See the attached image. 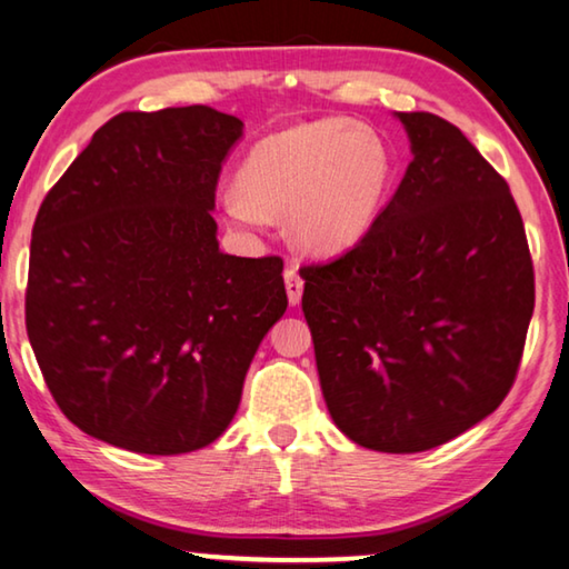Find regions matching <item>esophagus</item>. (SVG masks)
<instances>
[{
    "label": "esophagus",
    "mask_w": 569,
    "mask_h": 569,
    "mask_svg": "<svg viewBox=\"0 0 569 569\" xmlns=\"http://www.w3.org/2000/svg\"><path fill=\"white\" fill-rule=\"evenodd\" d=\"M283 278H286L288 301H291V306H296L298 301H301V296H303V276L298 273V266H296V263H291V266L286 268Z\"/></svg>",
    "instance_id": "obj_1"
}]
</instances>
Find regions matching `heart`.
<instances>
[{"mask_svg":"<svg viewBox=\"0 0 569 569\" xmlns=\"http://www.w3.org/2000/svg\"><path fill=\"white\" fill-rule=\"evenodd\" d=\"M391 180V156L377 132L346 120L303 122L268 134L223 196L226 216L253 228L288 213L293 238L313 253H341L377 218Z\"/></svg>","mask_w":569,"mask_h":569,"instance_id":"1","label":"heart"}]
</instances>
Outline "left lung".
<instances>
[{
	"label": "left lung",
	"mask_w": 569,
	"mask_h": 569,
	"mask_svg": "<svg viewBox=\"0 0 569 569\" xmlns=\"http://www.w3.org/2000/svg\"><path fill=\"white\" fill-rule=\"evenodd\" d=\"M413 160L359 243L301 268L326 407L356 445L413 455L512 389L535 268L507 180L457 124L399 112Z\"/></svg>",
	"instance_id": "1"
}]
</instances>
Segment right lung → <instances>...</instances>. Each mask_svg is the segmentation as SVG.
<instances>
[{
    "label": "right lung",
    "mask_w": 569,
    "mask_h": 569,
    "mask_svg": "<svg viewBox=\"0 0 569 569\" xmlns=\"http://www.w3.org/2000/svg\"><path fill=\"white\" fill-rule=\"evenodd\" d=\"M243 122L206 104L120 112L37 213L27 336L84 435L186 455L233 421L288 298L278 256L218 250L216 186Z\"/></svg>",
    "instance_id": "add662e5"
}]
</instances>
